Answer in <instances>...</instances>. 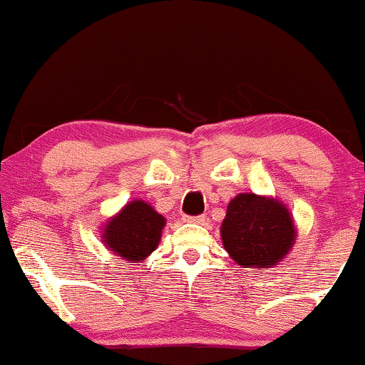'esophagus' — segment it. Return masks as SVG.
I'll return each mask as SVG.
<instances>
[{
	"label": "esophagus",
	"mask_w": 365,
	"mask_h": 365,
	"mask_svg": "<svg viewBox=\"0 0 365 365\" xmlns=\"http://www.w3.org/2000/svg\"><path fill=\"white\" fill-rule=\"evenodd\" d=\"M184 221L194 224H206L207 216H204V214H201V216H184Z\"/></svg>",
	"instance_id": "34e87169"
}]
</instances>
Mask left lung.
Returning a JSON list of instances; mask_svg holds the SVG:
<instances>
[{
	"instance_id": "8db88e82",
	"label": "left lung",
	"mask_w": 365,
	"mask_h": 365,
	"mask_svg": "<svg viewBox=\"0 0 365 365\" xmlns=\"http://www.w3.org/2000/svg\"><path fill=\"white\" fill-rule=\"evenodd\" d=\"M221 237L239 266L264 271L287 256L296 241V227L281 201L242 192L227 204Z\"/></svg>"
}]
</instances>
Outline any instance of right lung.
Returning a JSON list of instances; mask_svg holds the SVG:
<instances>
[{
	"instance_id": "1",
	"label": "right lung",
	"mask_w": 365,
	"mask_h": 365,
	"mask_svg": "<svg viewBox=\"0 0 365 365\" xmlns=\"http://www.w3.org/2000/svg\"><path fill=\"white\" fill-rule=\"evenodd\" d=\"M164 224L166 219L151 204L136 199L109 219L103 229V242L124 261L143 262L156 251Z\"/></svg>"
}]
</instances>
